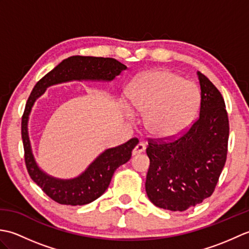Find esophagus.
<instances>
[{"label":"esophagus","instance_id":"34e87169","mask_svg":"<svg viewBox=\"0 0 249 249\" xmlns=\"http://www.w3.org/2000/svg\"><path fill=\"white\" fill-rule=\"evenodd\" d=\"M145 150V144L143 142H139L138 144L135 146V149L133 150V155H137V154H140Z\"/></svg>","mask_w":249,"mask_h":249}]
</instances>
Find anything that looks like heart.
Masks as SVG:
<instances>
[{"instance_id": "1", "label": "heart", "mask_w": 249, "mask_h": 249, "mask_svg": "<svg viewBox=\"0 0 249 249\" xmlns=\"http://www.w3.org/2000/svg\"><path fill=\"white\" fill-rule=\"evenodd\" d=\"M128 97L131 107L146 113L147 131L161 139L181 135L200 105V92L193 82L163 70L142 73L131 86Z\"/></svg>"}]
</instances>
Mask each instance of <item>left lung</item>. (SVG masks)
Returning <instances> with one entry per match:
<instances>
[{
  "label": "left lung",
  "mask_w": 249,
  "mask_h": 249,
  "mask_svg": "<svg viewBox=\"0 0 249 249\" xmlns=\"http://www.w3.org/2000/svg\"><path fill=\"white\" fill-rule=\"evenodd\" d=\"M200 114L178 138L149 139L150 168L145 190L151 202L169 211H186L211 197L227 160L229 120L218 89L197 72Z\"/></svg>",
  "instance_id": "8db88e82"
}]
</instances>
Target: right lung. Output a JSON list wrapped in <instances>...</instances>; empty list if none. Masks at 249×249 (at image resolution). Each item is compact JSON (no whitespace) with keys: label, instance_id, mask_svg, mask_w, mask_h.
<instances>
[{"label":"right lung","instance_id":"obj_1","mask_svg":"<svg viewBox=\"0 0 249 249\" xmlns=\"http://www.w3.org/2000/svg\"><path fill=\"white\" fill-rule=\"evenodd\" d=\"M126 68L124 64L112 57L71 56L41 78L30 94L21 121L25 166L31 178L55 202L84 205L99 198L108 188L116 169L130 160L131 152L139 140L131 138L123 144L106 150L78 178L71 179L52 178L40 170L32 154L28 121L35 100L45 93L47 88L53 84L71 80L111 81Z\"/></svg>","mask_w":249,"mask_h":249}]
</instances>
